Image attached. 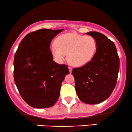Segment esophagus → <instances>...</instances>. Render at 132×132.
I'll return each instance as SVG.
<instances>
[{
  "instance_id": "esophagus-1",
  "label": "esophagus",
  "mask_w": 132,
  "mask_h": 132,
  "mask_svg": "<svg viewBox=\"0 0 132 132\" xmlns=\"http://www.w3.org/2000/svg\"><path fill=\"white\" fill-rule=\"evenodd\" d=\"M69 72L70 73H72V67H69Z\"/></svg>"
}]
</instances>
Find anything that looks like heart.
<instances>
[{
    "label": "heart",
    "instance_id": "1",
    "mask_svg": "<svg viewBox=\"0 0 132 132\" xmlns=\"http://www.w3.org/2000/svg\"><path fill=\"white\" fill-rule=\"evenodd\" d=\"M51 53L57 62L65 59L66 54L72 65L81 67L88 63L96 51L95 39L90 35L82 36L74 33H67L59 36L56 44L51 48Z\"/></svg>",
    "mask_w": 132,
    "mask_h": 132
}]
</instances>
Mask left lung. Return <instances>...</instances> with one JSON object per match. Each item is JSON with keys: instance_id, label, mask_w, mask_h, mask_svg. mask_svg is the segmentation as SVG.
Instances as JSON below:
<instances>
[{"instance_id": "1", "label": "left lung", "mask_w": 132, "mask_h": 132, "mask_svg": "<svg viewBox=\"0 0 132 132\" xmlns=\"http://www.w3.org/2000/svg\"><path fill=\"white\" fill-rule=\"evenodd\" d=\"M95 39L96 52L88 63L74 68L75 90L79 99L87 104H98L107 99L116 87L120 59L114 42L97 32L86 33Z\"/></svg>"}]
</instances>
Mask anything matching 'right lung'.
<instances>
[{"mask_svg": "<svg viewBox=\"0 0 132 132\" xmlns=\"http://www.w3.org/2000/svg\"><path fill=\"white\" fill-rule=\"evenodd\" d=\"M63 30L42 29L30 33L15 54V83L21 97L31 107L53 106L65 76L69 73L68 66L54 62L50 48L53 39Z\"/></svg>", "mask_w": 132, "mask_h": 132, "instance_id": "1", "label": "right lung"}]
</instances>
